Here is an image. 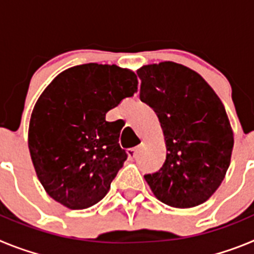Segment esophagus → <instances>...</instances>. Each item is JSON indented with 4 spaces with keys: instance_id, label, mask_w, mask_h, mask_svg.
<instances>
[{
    "instance_id": "34e87169",
    "label": "esophagus",
    "mask_w": 254,
    "mask_h": 254,
    "mask_svg": "<svg viewBox=\"0 0 254 254\" xmlns=\"http://www.w3.org/2000/svg\"><path fill=\"white\" fill-rule=\"evenodd\" d=\"M127 154H128L129 159H134L137 156V147H132V149L127 150Z\"/></svg>"
}]
</instances>
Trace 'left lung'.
Wrapping results in <instances>:
<instances>
[{"mask_svg": "<svg viewBox=\"0 0 254 254\" xmlns=\"http://www.w3.org/2000/svg\"><path fill=\"white\" fill-rule=\"evenodd\" d=\"M137 75L141 102L154 109L167 142L163 167L143 177L165 205H201L221 185L230 164L234 137L225 108L210 85L183 64H149Z\"/></svg>", "mask_w": 254, "mask_h": 254, "instance_id": "obj_1", "label": "left lung"}]
</instances>
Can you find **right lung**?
Masks as SVG:
<instances>
[{
    "mask_svg": "<svg viewBox=\"0 0 254 254\" xmlns=\"http://www.w3.org/2000/svg\"><path fill=\"white\" fill-rule=\"evenodd\" d=\"M137 76L114 64L71 67L47 86L31 113L29 150L47 193L72 210L99 202L123 167L121 128L105 114L137 91Z\"/></svg>",
    "mask_w": 254,
    "mask_h": 254,
    "instance_id": "right-lung-1",
    "label": "right lung"
}]
</instances>
